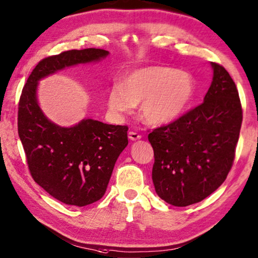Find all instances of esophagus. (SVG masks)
I'll return each instance as SVG.
<instances>
[{"label":"esophagus","instance_id":"34e87169","mask_svg":"<svg viewBox=\"0 0 258 258\" xmlns=\"http://www.w3.org/2000/svg\"><path fill=\"white\" fill-rule=\"evenodd\" d=\"M128 138H130V140L136 141V140H139V139H141V136L137 132H133V131H131V132H128Z\"/></svg>","mask_w":258,"mask_h":258}]
</instances>
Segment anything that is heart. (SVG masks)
<instances>
[{"mask_svg":"<svg viewBox=\"0 0 258 258\" xmlns=\"http://www.w3.org/2000/svg\"><path fill=\"white\" fill-rule=\"evenodd\" d=\"M194 79L189 73L163 65H150L131 71L121 84H114L108 96L114 113H127L140 104V113L151 125L177 118L193 99Z\"/></svg>","mask_w":258,"mask_h":258,"instance_id":"b5f03b06","label":"heart"}]
</instances>
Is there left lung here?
<instances>
[{
  "instance_id": "1",
  "label": "left lung",
  "mask_w": 258,
  "mask_h": 258,
  "mask_svg": "<svg viewBox=\"0 0 258 258\" xmlns=\"http://www.w3.org/2000/svg\"><path fill=\"white\" fill-rule=\"evenodd\" d=\"M214 78L203 103L149 133L154 149L153 182L169 204L187 207L208 198L233 165L242 124L234 81L212 63Z\"/></svg>"
}]
</instances>
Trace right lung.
<instances>
[{
	"mask_svg": "<svg viewBox=\"0 0 258 258\" xmlns=\"http://www.w3.org/2000/svg\"><path fill=\"white\" fill-rule=\"evenodd\" d=\"M108 55L104 49L87 48L46 57L32 71L19 99L18 134L32 178L69 206H88L104 195L114 163L128 144V127L94 119L60 127L41 111L38 83L65 68L97 62Z\"/></svg>",
	"mask_w": 258,
	"mask_h": 258,
	"instance_id": "obj_1",
	"label": "right lung"
}]
</instances>
